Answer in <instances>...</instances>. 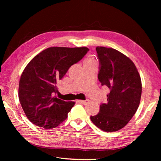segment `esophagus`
<instances>
[{
  "label": "esophagus",
  "instance_id": "obj_1",
  "mask_svg": "<svg viewBox=\"0 0 161 161\" xmlns=\"http://www.w3.org/2000/svg\"><path fill=\"white\" fill-rule=\"evenodd\" d=\"M78 103H82V104H86L87 102L89 101V100L88 99H86V100H77L76 101Z\"/></svg>",
  "mask_w": 161,
  "mask_h": 161
}]
</instances>
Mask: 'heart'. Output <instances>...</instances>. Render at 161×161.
<instances>
[{
  "instance_id": "heart-1",
  "label": "heart",
  "mask_w": 161,
  "mask_h": 161,
  "mask_svg": "<svg viewBox=\"0 0 161 161\" xmlns=\"http://www.w3.org/2000/svg\"><path fill=\"white\" fill-rule=\"evenodd\" d=\"M85 63H96V60L94 59V58H89L88 59L85 60Z\"/></svg>"
}]
</instances>
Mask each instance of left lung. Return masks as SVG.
<instances>
[{
    "label": "left lung",
    "instance_id": "obj_1",
    "mask_svg": "<svg viewBox=\"0 0 161 161\" xmlns=\"http://www.w3.org/2000/svg\"><path fill=\"white\" fill-rule=\"evenodd\" d=\"M99 61L98 79L110 90L108 103L100 105L98 114L91 116L97 128L107 132L123 128L137 111L142 82L137 69L128 57L114 48L97 47Z\"/></svg>",
    "mask_w": 161,
    "mask_h": 161
}]
</instances>
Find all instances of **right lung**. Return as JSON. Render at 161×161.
<instances>
[{"label":"right lung","instance_id":"right-lung-1","mask_svg":"<svg viewBox=\"0 0 161 161\" xmlns=\"http://www.w3.org/2000/svg\"><path fill=\"white\" fill-rule=\"evenodd\" d=\"M89 50L86 47H51L29 62L19 80V99L27 118L44 129L63 122L75 105L53 97L57 83L69 68L79 62Z\"/></svg>","mask_w":161,"mask_h":161}]
</instances>
